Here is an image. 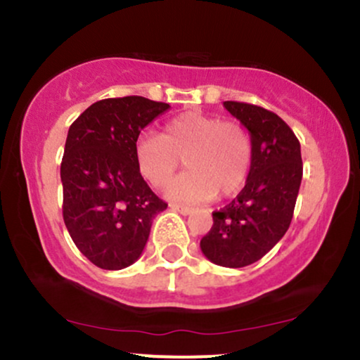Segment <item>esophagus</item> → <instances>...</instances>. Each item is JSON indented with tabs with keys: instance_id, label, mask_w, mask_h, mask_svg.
<instances>
[{
	"instance_id": "1",
	"label": "esophagus",
	"mask_w": 360,
	"mask_h": 360,
	"mask_svg": "<svg viewBox=\"0 0 360 360\" xmlns=\"http://www.w3.org/2000/svg\"><path fill=\"white\" fill-rule=\"evenodd\" d=\"M171 208L174 210V212H177V213H181V214H191L194 210L193 208H189V206H184V205H177V203H172L171 205Z\"/></svg>"
}]
</instances>
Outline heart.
<instances>
[{
    "label": "heart",
    "instance_id": "obj_1",
    "mask_svg": "<svg viewBox=\"0 0 360 360\" xmlns=\"http://www.w3.org/2000/svg\"><path fill=\"white\" fill-rule=\"evenodd\" d=\"M134 154L140 174L155 188L171 183L184 159L188 172L169 186L167 196L208 201L240 191L249 179L254 152L240 123L189 111L169 120L162 135H140Z\"/></svg>",
    "mask_w": 360,
    "mask_h": 360
}]
</instances>
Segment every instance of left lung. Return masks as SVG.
Segmentation results:
<instances>
[{"label":"left lung","instance_id":"left-lung-1","mask_svg":"<svg viewBox=\"0 0 360 360\" xmlns=\"http://www.w3.org/2000/svg\"><path fill=\"white\" fill-rule=\"evenodd\" d=\"M223 106L249 130L254 155L245 186L232 203L213 212V226L200 247L213 264L237 269L262 259L288 232L303 160L300 140L278 115L250 103Z\"/></svg>","mask_w":360,"mask_h":360}]
</instances>
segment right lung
I'll return each instance as SVG.
<instances>
[{
    "mask_svg": "<svg viewBox=\"0 0 360 360\" xmlns=\"http://www.w3.org/2000/svg\"><path fill=\"white\" fill-rule=\"evenodd\" d=\"M171 106L143 96L93 103L69 127L60 181L62 217L72 242L94 266L125 269L142 255L164 203L135 164V142Z\"/></svg>",
    "mask_w": 360,
    "mask_h": 360,
    "instance_id": "obj_1",
    "label": "right lung"
}]
</instances>
